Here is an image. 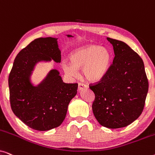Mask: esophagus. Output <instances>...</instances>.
<instances>
[{"label":"esophagus","instance_id":"obj_1","mask_svg":"<svg viewBox=\"0 0 155 155\" xmlns=\"http://www.w3.org/2000/svg\"><path fill=\"white\" fill-rule=\"evenodd\" d=\"M87 86L85 84H83V83H79V84H78V90H79V91L83 90L84 88H87Z\"/></svg>","mask_w":155,"mask_h":155}]
</instances>
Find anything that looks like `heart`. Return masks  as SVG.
Segmentation results:
<instances>
[{
    "label": "heart",
    "mask_w": 155,
    "mask_h": 155,
    "mask_svg": "<svg viewBox=\"0 0 155 155\" xmlns=\"http://www.w3.org/2000/svg\"><path fill=\"white\" fill-rule=\"evenodd\" d=\"M71 63L63 61V71L70 77L78 75V69L82 68L84 77L89 81L101 80L109 69L111 61V54L105 47L88 44L76 48L70 55Z\"/></svg>",
    "instance_id": "b5f03b06"
}]
</instances>
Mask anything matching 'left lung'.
Listing matches in <instances>:
<instances>
[{
    "label": "left lung",
    "mask_w": 155,
    "mask_h": 155,
    "mask_svg": "<svg viewBox=\"0 0 155 155\" xmlns=\"http://www.w3.org/2000/svg\"><path fill=\"white\" fill-rule=\"evenodd\" d=\"M107 40L115 56L100 81L90 85L95 94L92 111L102 126L120 128L140 116L149 84L139 55L124 41L109 37Z\"/></svg>",
    "instance_id": "obj_1"
}]
</instances>
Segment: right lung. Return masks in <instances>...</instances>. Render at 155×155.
<instances>
[{
    "label": "right lung",
    "mask_w": 155,
    "mask_h": 155,
    "mask_svg": "<svg viewBox=\"0 0 155 155\" xmlns=\"http://www.w3.org/2000/svg\"><path fill=\"white\" fill-rule=\"evenodd\" d=\"M51 59L56 63L61 60L56 38L36 39L17 55L8 78L12 111L25 125L37 130H49L60 126L70 101L77 94L78 84L63 82L56 69L50 71L38 85L31 83L36 64Z\"/></svg>",
    "instance_id": "right-lung-1"
}]
</instances>
